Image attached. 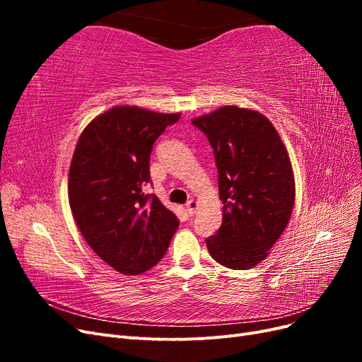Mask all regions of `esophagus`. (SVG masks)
Masks as SVG:
<instances>
[{"label": "esophagus", "mask_w": 362, "mask_h": 362, "mask_svg": "<svg viewBox=\"0 0 362 362\" xmlns=\"http://www.w3.org/2000/svg\"><path fill=\"white\" fill-rule=\"evenodd\" d=\"M198 206H199L198 201L190 199L187 204H185V210H187V213L192 216V214H194L196 211H198Z\"/></svg>", "instance_id": "obj_1"}]
</instances>
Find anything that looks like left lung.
<instances>
[{
    "label": "left lung",
    "mask_w": 362,
    "mask_h": 362,
    "mask_svg": "<svg viewBox=\"0 0 362 362\" xmlns=\"http://www.w3.org/2000/svg\"><path fill=\"white\" fill-rule=\"evenodd\" d=\"M210 140L218 172L223 221L206 238L225 267L246 270L269 255L288 225L294 173L286 145L259 112L225 105L192 120Z\"/></svg>",
    "instance_id": "obj_1"
}]
</instances>
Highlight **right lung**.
<instances>
[{
	"label": "right lung",
	"instance_id": "add662e5",
	"mask_svg": "<svg viewBox=\"0 0 362 362\" xmlns=\"http://www.w3.org/2000/svg\"><path fill=\"white\" fill-rule=\"evenodd\" d=\"M181 113L116 105L87 125L75 146L68 196L80 233L122 275H140L166 254L180 226L156 194H146L149 156Z\"/></svg>",
	"mask_w": 362,
	"mask_h": 362
}]
</instances>
